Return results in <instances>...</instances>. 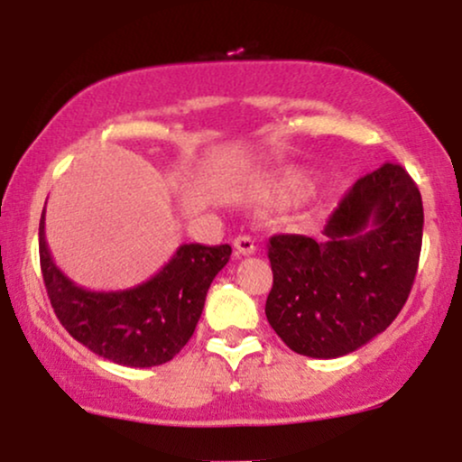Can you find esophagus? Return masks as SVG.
<instances>
[{"label": "esophagus", "instance_id": "esophagus-1", "mask_svg": "<svg viewBox=\"0 0 462 462\" xmlns=\"http://www.w3.org/2000/svg\"><path fill=\"white\" fill-rule=\"evenodd\" d=\"M235 249H236V256H249V254L256 252V243H254L252 236L241 235L235 238Z\"/></svg>", "mask_w": 462, "mask_h": 462}]
</instances>
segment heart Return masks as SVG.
Returning a JSON list of instances; mask_svg holds the SVG:
<instances>
[{"mask_svg":"<svg viewBox=\"0 0 462 462\" xmlns=\"http://www.w3.org/2000/svg\"><path fill=\"white\" fill-rule=\"evenodd\" d=\"M282 187H284V190H289L291 195H304L306 190L310 189V182H309V178L301 176V173L289 171L282 180Z\"/></svg>","mask_w":462,"mask_h":462,"instance_id":"b5f03b06","label":"heart"}]
</instances>
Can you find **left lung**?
<instances>
[{"label": "left lung", "mask_w": 462, "mask_h": 462, "mask_svg": "<svg viewBox=\"0 0 462 462\" xmlns=\"http://www.w3.org/2000/svg\"><path fill=\"white\" fill-rule=\"evenodd\" d=\"M423 204L395 162L360 178L323 227L269 238L267 321L293 352L338 358L393 323L417 275Z\"/></svg>", "instance_id": "1"}]
</instances>
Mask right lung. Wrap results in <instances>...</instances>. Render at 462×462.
Wrapping results in <instances>:
<instances>
[{"label": "right lung", "instance_id": "obj_1", "mask_svg": "<svg viewBox=\"0 0 462 462\" xmlns=\"http://www.w3.org/2000/svg\"><path fill=\"white\" fill-rule=\"evenodd\" d=\"M43 282L58 321L93 354L125 367H156L189 343L215 275L230 261V245L184 243L147 282L124 291H88L69 280L39 226Z\"/></svg>", "mask_w": 462, "mask_h": 462}]
</instances>
